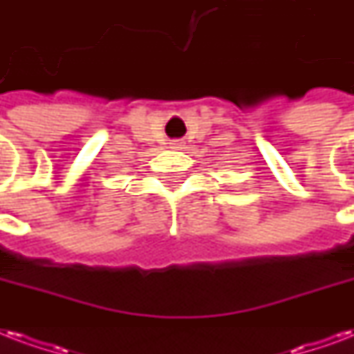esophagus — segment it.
<instances>
[{"label":"esophagus","mask_w":354,"mask_h":354,"mask_svg":"<svg viewBox=\"0 0 354 354\" xmlns=\"http://www.w3.org/2000/svg\"><path fill=\"white\" fill-rule=\"evenodd\" d=\"M171 145H172V148H180L183 145V142L182 141H172Z\"/></svg>","instance_id":"1"}]
</instances>
